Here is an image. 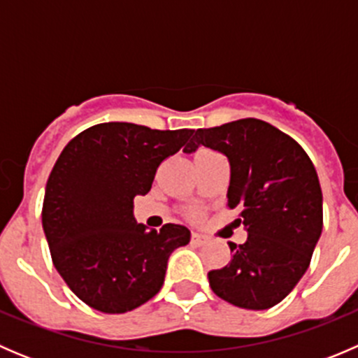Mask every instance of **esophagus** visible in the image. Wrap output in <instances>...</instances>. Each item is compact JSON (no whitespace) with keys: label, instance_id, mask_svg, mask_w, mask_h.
Instances as JSON below:
<instances>
[{"label":"esophagus","instance_id":"esophagus-1","mask_svg":"<svg viewBox=\"0 0 358 358\" xmlns=\"http://www.w3.org/2000/svg\"><path fill=\"white\" fill-rule=\"evenodd\" d=\"M206 243H208V237L202 236V234H199V232L192 234V244H194V246H204Z\"/></svg>","mask_w":358,"mask_h":358}]
</instances>
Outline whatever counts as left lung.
I'll return each mask as SVG.
<instances>
[{"mask_svg": "<svg viewBox=\"0 0 358 358\" xmlns=\"http://www.w3.org/2000/svg\"><path fill=\"white\" fill-rule=\"evenodd\" d=\"M209 147L230 162L229 208L241 209L244 244L208 273L213 292L248 310L282 301L306 272L322 234V190L313 162L296 140L262 119L197 129L183 152Z\"/></svg>", "mask_w": 358, "mask_h": 358, "instance_id": "1", "label": "left lung"}]
</instances>
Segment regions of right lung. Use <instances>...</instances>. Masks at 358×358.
<instances>
[{
    "instance_id": "add662e5",
    "label": "right lung",
    "mask_w": 358,
    "mask_h": 358,
    "mask_svg": "<svg viewBox=\"0 0 358 358\" xmlns=\"http://www.w3.org/2000/svg\"><path fill=\"white\" fill-rule=\"evenodd\" d=\"M194 129L161 131L133 122H102L67 143L43 201V230L53 265L81 301L103 313H124L162 287L169 255L190 230L136 223L133 199L145 196L166 157Z\"/></svg>"
}]
</instances>
